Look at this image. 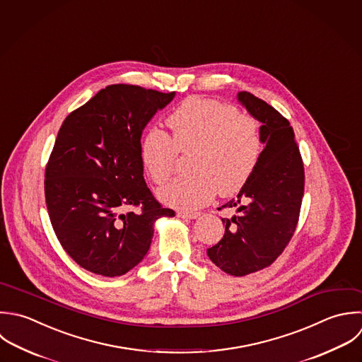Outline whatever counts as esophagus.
<instances>
[{
  "instance_id": "1",
  "label": "esophagus",
  "mask_w": 362,
  "mask_h": 362,
  "mask_svg": "<svg viewBox=\"0 0 362 362\" xmlns=\"http://www.w3.org/2000/svg\"><path fill=\"white\" fill-rule=\"evenodd\" d=\"M177 217L180 218H186V220H194L197 217H200V213H189V211H179Z\"/></svg>"
}]
</instances>
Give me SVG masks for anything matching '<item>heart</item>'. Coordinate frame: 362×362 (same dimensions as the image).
<instances>
[{
	"label": "heart",
	"mask_w": 362,
	"mask_h": 362,
	"mask_svg": "<svg viewBox=\"0 0 362 362\" xmlns=\"http://www.w3.org/2000/svg\"><path fill=\"white\" fill-rule=\"evenodd\" d=\"M173 139L158 128L141 144V162L149 177L165 183L173 173L179 151L196 152L190 176L163 186L158 197L166 206L194 210L220 196L238 193L252 176L262 151L258 122L227 103L192 97L168 118Z\"/></svg>",
	"instance_id": "1"
}]
</instances>
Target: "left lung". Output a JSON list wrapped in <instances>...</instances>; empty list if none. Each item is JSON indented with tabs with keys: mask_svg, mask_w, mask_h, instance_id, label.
<instances>
[{
	"mask_svg": "<svg viewBox=\"0 0 362 362\" xmlns=\"http://www.w3.org/2000/svg\"><path fill=\"white\" fill-rule=\"evenodd\" d=\"M237 100L262 124L264 149L247 185L221 206L235 214L221 218L224 237L207 255L226 274L244 276L269 267L291 241L305 192V169L289 121L251 93L240 91Z\"/></svg>",
	"mask_w": 362,
	"mask_h": 362,
	"instance_id": "8db88e82",
	"label": "left lung"
}]
</instances>
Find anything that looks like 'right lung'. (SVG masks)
Returning a JSON list of instances; mask_svg holds the SVG:
<instances>
[{
    "instance_id": "obj_1",
    "label": "right lung",
    "mask_w": 362,
    "mask_h": 362,
    "mask_svg": "<svg viewBox=\"0 0 362 362\" xmlns=\"http://www.w3.org/2000/svg\"><path fill=\"white\" fill-rule=\"evenodd\" d=\"M175 94L111 84L63 121L45 197L59 243L86 271L127 274L146 255L155 223L175 216L152 196L141 162L142 131Z\"/></svg>"
}]
</instances>
